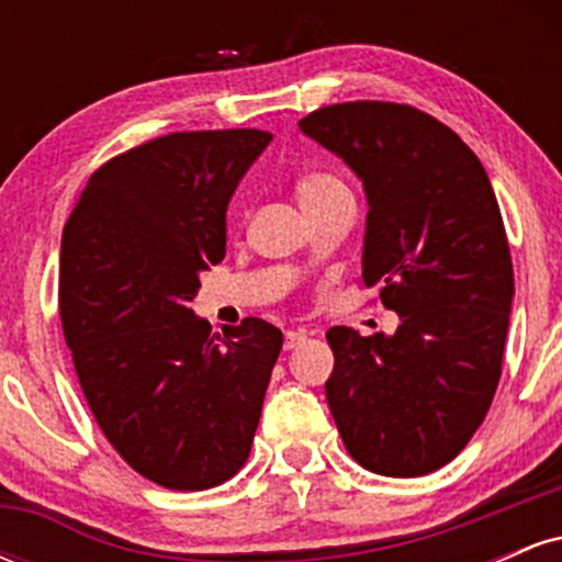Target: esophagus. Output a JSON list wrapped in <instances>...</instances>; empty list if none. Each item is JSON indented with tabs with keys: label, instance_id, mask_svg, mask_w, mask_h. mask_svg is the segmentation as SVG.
Instances as JSON below:
<instances>
[{
	"label": "esophagus",
	"instance_id": "esophagus-1",
	"mask_svg": "<svg viewBox=\"0 0 562 562\" xmlns=\"http://www.w3.org/2000/svg\"><path fill=\"white\" fill-rule=\"evenodd\" d=\"M303 344H306V333H301V330H288L285 333V348H288V351H293V348H299Z\"/></svg>",
	"mask_w": 562,
	"mask_h": 562
}]
</instances>
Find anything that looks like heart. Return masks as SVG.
<instances>
[{
    "label": "heart",
    "mask_w": 562,
    "mask_h": 562,
    "mask_svg": "<svg viewBox=\"0 0 562 562\" xmlns=\"http://www.w3.org/2000/svg\"><path fill=\"white\" fill-rule=\"evenodd\" d=\"M295 195H299L303 211L312 214V211L322 209V205L330 203V200L340 195H351V192H348V187L330 171H306L301 173L299 182H295Z\"/></svg>",
    "instance_id": "b5f03b06"
}]
</instances>
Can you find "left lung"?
<instances>
[{"label":"left lung","instance_id":"8db88e82","mask_svg":"<svg viewBox=\"0 0 562 562\" xmlns=\"http://www.w3.org/2000/svg\"><path fill=\"white\" fill-rule=\"evenodd\" d=\"M299 126L362 179V280L402 322L367 338L327 330L338 434L372 473H434L479 430L502 375L515 285L488 173L449 126L412 105L340 102Z\"/></svg>","mask_w":562,"mask_h":562}]
</instances>
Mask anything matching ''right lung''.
<instances>
[{
	"mask_svg": "<svg viewBox=\"0 0 562 562\" xmlns=\"http://www.w3.org/2000/svg\"><path fill=\"white\" fill-rule=\"evenodd\" d=\"M261 128L177 132L102 164L60 248V319L113 449L158 486L203 492L245 465L282 333H211L200 272L227 254V205L267 150Z\"/></svg>",
	"mask_w": 562,
	"mask_h": 562,
	"instance_id": "1",
	"label": "right lung"
}]
</instances>
